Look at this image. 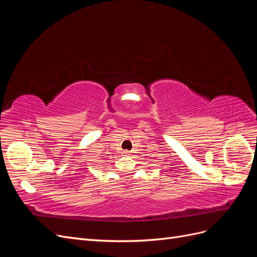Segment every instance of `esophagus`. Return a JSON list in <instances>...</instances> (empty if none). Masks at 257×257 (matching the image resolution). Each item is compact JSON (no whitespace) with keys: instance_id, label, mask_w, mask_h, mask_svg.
<instances>
[{"instance_id":"obj_1","label":"esophagus","mask_w":257,"mask_h":257,"mask_svg":"<svg viewBox=\"0 0 257 257\" xmlns=\"http://www.w3.org/2000/svg\"><path fill=\"white\" fill-rule=\"evenodd\" d=\"M123 154H124V155H131V151H128V150H124V151H123Z\"/></svg>"}]
</instances>
